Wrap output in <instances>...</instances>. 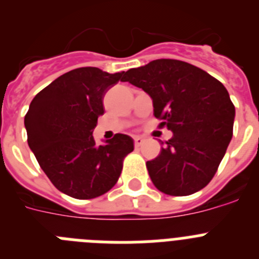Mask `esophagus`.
Masks as SVG:
<instances>
[{
    "label": "esophagus",
    "mask_w": 259,
    "mask_h": 259,
    "mask_svg": "<svg viewBox=\"0 0 259 259\" xmlns=\"http://www.w3.org/2000/svg\"><path fill=\"white\" fill-rule=\"evenodd\" d=\"M134 143H135V146H136V148H139V146H141L144 143H145V140H144L143 137L137 136L134 139Z\"/></svg>",
    "instance_id": "esophagus-1"
}]
</instances>
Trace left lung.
Masks as SVG:
<instances>
[{
	"label": "left lung",
	"instance_id": "left-lung-1",
	"mask_svg": "<svg viewBox=\"0 0 259 259\" xmlns=\"http://www.w3.org/2000/svg\"><path fill=\"white\" fill-rule=\"evenodd\" d=\"M122 81L148 93L159 127L172 131L158 157L146 162L155 188L170 196L205 188L232 139L235 106L227 89L206 71L178 59L131 68Z\"/></svg>",
	"mask_w": 259,
	"mask_h": 259
}]
</instances>
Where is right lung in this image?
<instances>
[{
  "mask_svg": "<svg viewBox=\"0 0 259 259\" xmlns=\"http://www.w3.org/2000/svg\"><path fill=\"white\" fill-rule=\"evenodd\" d=\"M97 67H80L57 77L32 100L24 116L27 141L58 191L77 200L102 196L118 182L134 140L116 134L96 145L93 130L105 113L104 96L123 79Z\"/></svg>",
  "mask_w": 259,
  "mask_h": 259,
  "instance_id": "1",
  "label": "right lung"
}]
</instances>
